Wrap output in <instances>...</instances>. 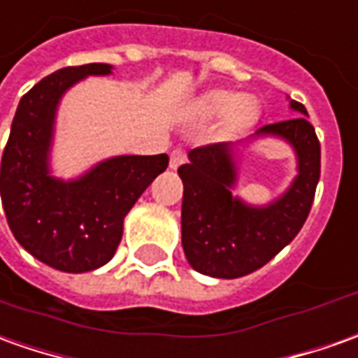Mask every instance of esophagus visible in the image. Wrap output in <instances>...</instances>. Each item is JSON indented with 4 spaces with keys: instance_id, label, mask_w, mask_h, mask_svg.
<instances>
[{
    "instance_id": "esophagus-1",
    "label": "esophagus",
    "mask_w": 358,
    "mask_h": 358,
    "mask_svg": "<svg viewBox=\"0 0 358 358\" xmlns=\"http://www.w3.org/2000/svg\"><path fill=\"white\" fill-rule=\"evenodd\" d=\"M183 162H185L183 150H179V148H177V150H173V152H171V155H169V167H171V169H177V167L183 164Z\"/></svg>"
}]
</instances>
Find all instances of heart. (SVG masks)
Wrapping results in <instances>:
<instances>
[{"mask_svg":"<svg viewBox=\"0 0 358 358\" xmlns=\"http://www.w3.org/2000/svg\"><path fill=\"white\" fill-rule=\"evenodd\" d=\"M199 110L203 117H216L224 113V127L228 130H241L255 122L259 105L250 95L236 97L234 91L214 90L201 97Z\"/></svg>","mask_w":358,"mask_h":358,"instance_id":"heart-1","label":"heart"}]
</instances>
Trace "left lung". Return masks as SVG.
<instances>
[{"mask_svg": "<svg viewBox=\"0 0 358 358\" xmlns=\"http://www.w3.org/2000/svg\"><path fill=\"white\" fill-rule=\"evenodd\" d=\"M290 107L306 115L302 103ZM306 117L259 128L257 134L288 140L298 155V177L278 201L253 208L231 196L236 164L230 144H206L189 152L177 173L183 181L181 234L191 267L203 275L238 278L267 265L296 238L306 222L320 181L322 150Z\"/></svg>", "mask_w": 358, "mask_h": 358, "instance_id": "8db88e82", "label": "left lung"}]
</instances>
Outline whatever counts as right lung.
Listing matches in <instances>:
<instances>
[{"instance_id":"1","label":"right lung","mask_w":358,"mask_h":358,"mask_svg":"<svg viewBox=\"0 0 358 358\" xmlns=\"http://www.w3.org/2000/svg\"><path fill=\"white\" fill-rule=\"evenodd\" d=\"M108 64L68 66L27 91L1 155V203L15 240L64 273H85L115 255L122 222L138 196L167 169V154L118 155L64 183L48 173L54 113L64 91Z\"/></svg>"}]
</instances>
